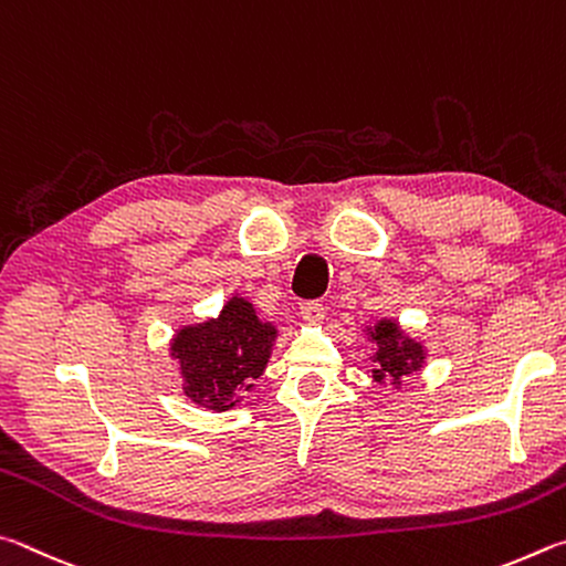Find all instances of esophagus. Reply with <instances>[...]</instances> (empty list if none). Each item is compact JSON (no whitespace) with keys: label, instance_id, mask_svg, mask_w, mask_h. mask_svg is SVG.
Returning a JSON list of instances; mask_svg holds the SVG:
<instances>
[{"label":"esophagus","instance_id":"34e87169","mask_svg":"<svg viewBox=\"0 0 566 566\" xmlns=\"http://www.w3.org/2000/svg\"><path fill=\"white\" fill-rule=\"evenodd\" d=\"M301 315H303V321H308V323H321L325 318V305L321 301H303Z\"/></svg>","mask_w":566,"mask_h":566}]
</instances>
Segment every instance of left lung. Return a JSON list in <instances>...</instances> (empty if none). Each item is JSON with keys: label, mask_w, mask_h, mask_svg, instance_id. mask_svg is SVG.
Instances as JSON below:
<instances>
[{"label": "left lung", "mask_w": 566, "mask_h": 566, "mask_svg": "<svg viewBox=\"0 0 566 566\" xmlns=\"http://www.w3.org/2000/svg\"><path fill=\"white\" fill-rule=\"evenodd\" d=\"M373 340L378 345V353H375V370H373V378L378 382L382 380L398 382L402 375H410L412 370L420 368L422 348L418 343L402 338V333L395 323L375 325Z\"/></svg>", "instance_id": "left-lung-1"}]
</instances>
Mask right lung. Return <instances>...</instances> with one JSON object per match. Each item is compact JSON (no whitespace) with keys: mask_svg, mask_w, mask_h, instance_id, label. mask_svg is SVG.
<instances>
[{"mask_svg":"<svg viewBox=\"0 0 566 566\" xmlns=\"http://www.w3.org/2000/svg\"><path fill=\"white\" fill-rule=\"evenodd\" d=\"M275 340V328L255 318L251 303L233 298L223 305L216 321L198 328H184L174 338L186 378V395L208 410L223 412L241 402L265 370Z\"/></svg>","mask_w":566,"mask_h":566,"instance_id":"right-lung-1","label":"right lung"}]
</instances>
